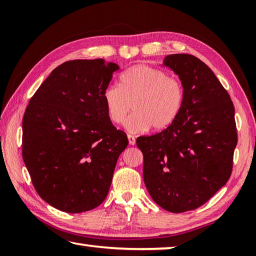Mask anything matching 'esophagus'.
I'll return each mask as SVG.
<instances>
[{"mask_svg": "<svg viewBox=\"0 0 256 256\" xmlns=\"http://www.w3.org/2000/svg\"><path fill=\"white\" fill-rule=\"evenodd\" d=\"M128 144L130 145H135V142H136V140H135V138L133 136V135L128 134Z\"/></svg>", "mask_w": 256, "mask_h": 256, "instance_id": "1", "label": "esophagus"}]
</instances>
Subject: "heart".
Wrapping results in <instances>:
<instances>
[{"instance_id":"b5f03b06","label":"heart","mask_w":256,"mask_h":256,"mask_svg":"<svg viewBox=\"0 0 256 256\" xmlns=\"http://www.w3.org/2000/svg\"><path fill=\"white\" fill-rule=\"evenodd\" d=\"M184 96V86L177 78L148 64H135L121 76L120 86H110L103 91L102 99L113 124L123 123L132 103L134 113L124 128L142 133L150 126L155 131L170 126L182 112Z\"/></svg>"}]
</instances>
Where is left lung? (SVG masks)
<instances>
[{"instance_id":"obj_1","label":"left lung","mask_w":256,"mask_h":256,"mask_svg":"<svg viewBox=\"0 0 256 256\" xmlns=\"http://www.w3.org/2000/svg\"><path fill=\"white\" fill-rule=\"evenodd\" d=\"M162 66L184 86V106L164 131L140 136L143 177L152 199L174 214L197 209L229 180L238 143L234 106L214 72L192 55L174 54Z\"/></svg>"}]
</instances>
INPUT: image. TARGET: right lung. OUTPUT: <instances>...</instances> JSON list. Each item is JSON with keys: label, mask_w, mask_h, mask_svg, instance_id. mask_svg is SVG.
Returning <instances> with one entry per match:
<instances>
[{"label": "right lung", "mask_w": 256, "mask_h": 256, "mask_svg": "<svg viewBox=\"0 0 256 256\" xmlns=\"http://www.w3.org/2000/svg\"><path fill=\"white\" fill-rule=\"evenodd\" d=\"M120 67L104 59L62 64L23 118V160L42 200L68 214L96 208L110 189L128 136L113 126L102 94Z\"/></svg>", "instance_id": "right-lung-1"}]
</instances>
